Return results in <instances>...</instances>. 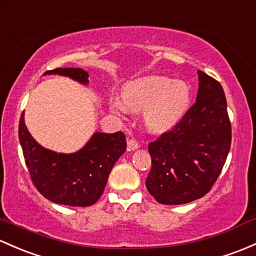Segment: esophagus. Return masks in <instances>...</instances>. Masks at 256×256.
Returning a JSON list of instances; mask_svg holds the SVG:
<instances>
[{
  "label": "esophagus",
  "instance_id": "1",
  "mask_svg": "<svg viewBox=\"0 0 256 256\" xmlns=\"http://www.w3.org/2000/svg\"><path fill=\"white\" fill-rule=\"evenodd\" d=\"M140 147V144H138V142L136 141V140H134V138H130V140H128V150H137Z\"/></svg>",
  "mask_w": 256,
  "mask_h": 256
}]
</instances>
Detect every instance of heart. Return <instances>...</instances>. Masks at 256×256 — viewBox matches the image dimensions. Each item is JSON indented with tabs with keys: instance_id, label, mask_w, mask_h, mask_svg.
Masks as SVG:
<instances>
[{
	"instance_id": "1",
	"label": "heart",
	"mask_w": 256,
	"mask_h": 256,
	"mask_svg": "<svg viewBox=\"0 0 256 256\" xmlns=\"http://www.w3.org/2000/svg\"><path fill=\"white\" fill-rule=\"evenodd\" d=\"M128 109L144 110V121L152 131L172 128L189 109L192 90L184 80H173L163 76H148L126 83L121 92ZM119 100L112 103V110L124 112Z\"/></svg>"
}]
</instances>
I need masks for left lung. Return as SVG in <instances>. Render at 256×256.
<instances>
[{
	"label": "left lung",
	"instance_id": "left-lung-1",
	"mask_svg": "<svg viewBox=\"0 0 256 256\" xmlns=\"http://www.w3.org/2000/svg\"><path fill=\"white\" fill-rule=\"evenodd\" d=\"M198 74L196 102L170 130L150 142L146 186L160 204L180 205L211 190L227 160L232 126L218 80Z\"/></svg>",
	"mask_w": 256,
	"mask_h": 256
}]
</instances>
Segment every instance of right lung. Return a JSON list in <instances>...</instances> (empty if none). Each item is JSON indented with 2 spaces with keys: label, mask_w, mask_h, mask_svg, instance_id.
Segmentation results:
<instances>
[{
  "label": "right lung",
  "mask_w": 256,
  "mask_h": 256,
  "mask_svg": "<svg viewBox=\"0 0 256 256\" xmlns=\"http://www.w3.org/2000/svg\"><path fill=\"white\" fill-rule=\"evenodd\" d=\"M62 74L88 83V74L82 68H61L44 74ZM20 142L29 176L36 190L48 200L66 206H90L98 201L106 188L115 162L126 150L125 134H94L90 141L74 154H61L45 150L32 137L20 120Z\"/></svg>",
  "instance_id": "add662e5"
}]
</instances>
